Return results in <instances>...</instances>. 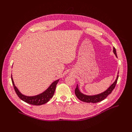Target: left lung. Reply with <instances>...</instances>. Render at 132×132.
<instances>
[{"mask_svg":"<svg viewBox=\"0 0 132 132\" xmlns=\"http://www.w3.org/2000/svg\"><path fill=\"white\" fill-rule=\"evenodd\" d=\"M113 53L117 57L115 47H113ZM118 78H119V75H117L116 79L115 81H114V82L110 87H109L106 89L105 91L103 92L102 94L96 95H93V96H88V95H86L85 94H83L81 93L77 85L76 88L75 89V95H76V96L80 100L86 103H96L100 102L101 101H102L104 99H105V98L107 97V96H108V95L110 94L112 92L113 89L114 88V87H115V86L116 85Z\"/></svg>","mask_w":132,"mask_h":132,"instance_id":"8db88e82","label":"left lung"}]
</instances>
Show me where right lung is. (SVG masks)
Returning a JSON list of instances; mask_svg holds the SVG:
<instances>
[{"instance_id":"obj_1","label":"right lung","mask_w":132,"mask_h":132,"mask_svg":"<svg viewBox=\"0 0 132 132\" xmlns=\"http://www.w3.org/2000/svg\"><path fill=\"white\" fill-rule=\"evenodd\" d=\"M11 80H12L14 89H15L16 94L18 95V96H19L20 99L24 101V102L29 104L35 105H43L44 104H45L49 102V100L51 99L53 96V95H54L56 86H57V84L58 83L59 81V79L54 81L45 91H44L41 94H39L34 96H26V95H24L21 94L18 90V89L16 88L15 84H14L12 77V75H11Z\"/></svg>"}]
</instances>
